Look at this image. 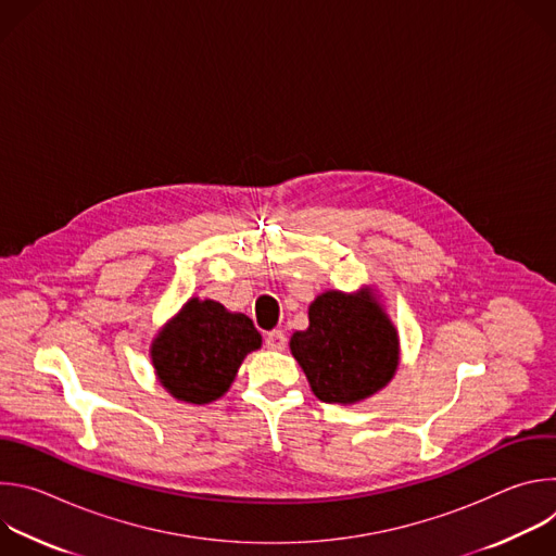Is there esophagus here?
Here are the masks:
<instances>
[{
	"instance_id": "obj_1",
	"label": "esophagus",
	"mask_w": 556,
	"mask_h": 556,
	"mask_svg": "<svg viewBox=\"0 0 556 556\" xmlns=\"http://www.w3.org/2000/svg\"><path fill=\"white\" fill-rule=\"evenodd\" d=\"M286 343H288V339L281 330H273V332L266 334V348L273 350V352H283Z\"/></svg>"
}]
</instances>
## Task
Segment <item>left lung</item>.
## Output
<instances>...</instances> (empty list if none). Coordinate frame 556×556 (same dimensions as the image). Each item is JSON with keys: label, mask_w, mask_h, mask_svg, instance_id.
I'll return each mask as SVG.
<instances>
[{"label": "left lung", "mask_w": 556, "mask_h": 556, "mask_svg": "<svg viewBox=\"0 0 556 556\" xmlns=\"http://www.w3.org/2000/svg\"><path fill=\"white\" fill-rule=\"evenodd\" d=\"M305 330L290 339L314 395L356 405L384 389L401 365V339L371 286L326 290L307 307Z\"/></svg>", "instance_id": "left-lung-1"}]
</instances>
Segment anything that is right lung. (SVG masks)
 <instances>
[{
    "instance_id": "1",
    "label": "right lung",
    "mask_w": 556,
    "mask_h": 556,
    "mask_svg": "<svg viewBox=\"0 0 556 556\" xmlns=\"http://www.w3.org/2000/svg\"><path fill=\"white\" fill-rule=\"evenodd\" d=\"M262 348V334L242 312L191 296L157 330L149 356L167 393L189 405H208L230 389L244 358Z\"/></svg>"
}]
</instances>
